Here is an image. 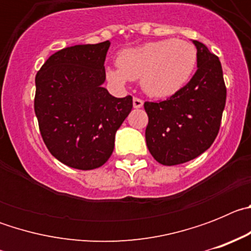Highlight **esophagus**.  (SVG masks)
<instances>
[{
	"instance_id": "esophagus-1",
	"label": "esophagus",
	"mask_w": 251,
	"mask_h": 251,
	"mask_svg": "<svg viewBox=\"0 0 251 251\" xmlns=\"http://www.w3.org/2000/svg\"><path fill=\"white\" fill-rule=\"evenodd\" d=\"M133 106L136 108V109H139L143 106V100L139 98H133Z\"/></svg>"
}]
</instances>
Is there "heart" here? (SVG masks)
<instances>
[{"mask_svg": "<svg viewBox=\"0 0 251 251\" xmlns=\"http://www.w3.org/2000/svg\"><path fill=\"white\" fill-rule=\"evenodd\" d=\"M197 63V50L185 40H157L124 49L117 57L118 69H106L117 85L141 79L142 89L153 98H167L182 89Z\"/></svg>", "mask_w": 251, "mask_h": 251, "instance_id": "heart-1", "label": "heart"}]
</instances>
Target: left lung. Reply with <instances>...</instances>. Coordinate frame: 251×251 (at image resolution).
<instances>
[{"label":"left lung","instance_id":"1","mask_svg":"<svg viewBox=\"0 0 251 251\" xmlns=\"http://www.w3.org/2000/svg\"><path fill=\"white\" fill-rule=\"evenodd\" d=\"M197 72L167 100L146 101V142L153 158L175 166L191 161L210 148L220 129L226 88L219 57L200 41Z\"/></svg>","mask_w":251,"mask_h":251}]
</instances>
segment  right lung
<instances>
[{
    "instance_id": "right-lung-1",
    "label": "right lung",
    "mask_w": 251,
    "mask_h": 251,
    "mask_svg": "<svg viewBox=\"0 0 251 251\" xmlns=\"http://www.w3.org/2000/svg\"><path fill=\"white\" fill-rule=\"evenodd\" d=\"M109 41L65 48L51 55L35 77V114L46 147L76 170L103 166L115 133L132 110V97L103 88Z\"/></svg>"
}]
</instances>
